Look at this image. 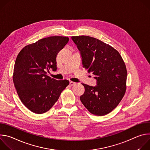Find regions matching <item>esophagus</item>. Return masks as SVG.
Listing matches in <instances>:
<instances>
[{
	"instance_id": "1",
	"label": "esophagus",
	"mask_w": 150,
	"mask_h": 150,
	"mask_svg": "<svg viewBox=\"0 0 150 150\" xmlns=\"http://www.w3.org/2000/svg\"><path fill=\"white\" fill-rule=\"evenodd\" d=\"M75 84H76V83L74 82H72V81L69 82V85H71V86H74V85H75Z\"/></svg>"
}]
</instances>
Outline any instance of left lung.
<instances>
[{"label":"left lung","mask_w":150,"mask_h":150,"mask_svg":"<svg viewBox=\"0 0 150 150\" xmlns=\"http://www.w3.org/2000/svg\"><path fill=\"white\" fill-rule=\"evenodd\" d=\"M82 57V67L95 75V87L82 83L85 92L80 100L92 114L103 116L111 112L123 97L127 71L119 53L94 37L72 36Z\"/></svg>","instance_id":"1"}]
</instances>
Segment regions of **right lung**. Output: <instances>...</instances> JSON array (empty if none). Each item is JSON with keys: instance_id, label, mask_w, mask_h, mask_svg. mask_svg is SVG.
<instances>
[{"instance_id": "1", "label": "right lung", "mask_w": 150, "mask_h": 150, "mask_svg": "<svg viewBox=\"0 0 150 150\" xmlns=\"http://www.w3.org/2000/svg\"><path fill=\"white\" fill-rule=\"evenodd\" d=\"M68 41L62 36L42 38L25 46L17 56L13 83L21 101L33 113L49 110L69 85V81H57L47 73L56 71V56Z\"/></svg>"}]
</instances>
